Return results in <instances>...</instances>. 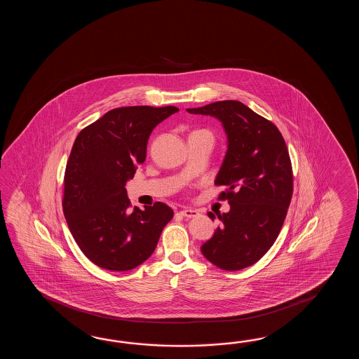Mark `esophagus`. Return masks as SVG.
I'll return each mask as SVG.
<instances>
[{
    "label": "esophagus",
    "instance_id": "1",
    "mask_svg": "<svg viewBox=\"0 0 359 359\" xmlns=\"http://www.w3.org/2000/svg\"><path fill=\"white\" fill-rule=\"evenodd\" d=\"M180 213H181V215H183V217H186V218H195V217H198V210H196V209H191V208H184Z\"/></svg>",
    "mask_w": 359,
    "mask_h": 359
}]
</instances>
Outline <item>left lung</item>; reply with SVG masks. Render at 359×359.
Returning <instances> with one entry per match:
<instances>
[{
  "mask_svg": "<svg viewBox=\"0 0 359 359\" xmlns=\"http://www.w3.org/2000/svg\"><path fill=\"white\" fill-rule=\"evenodd\" d=\"M190 114L217 118L227 135V151L215 184L227 186L219 198L229 213L201 246L214 266L238 271L252 266L278 236L292 196L290 156L281 132L240 101L224 100L187 109ZM214 221L215 215L208 213Z\"/></svg>",
  "mask_w": 359,
  "mask_h": 359,
  "instance_id": "8db88e82",
  "label": "left lung"
}]
</instances>
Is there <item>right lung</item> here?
<instances>
[{
  "label": "right lung",
  "mask_w": 359,
  "mask_h": 359,
  "mask_svg": "<svg viewBox=\"0 0 359 359\" xmlns=\"http://www.w3.org/2000/svg\"><path fill=\"white\" fill-rule=\"evenodd\" d=\"M177 111L118 107L76 136L65 169L62 210L79 249L96 266L122 272L142 264L173 218V210L159 201L130 210L126 183L145 161L154 128Z\"/></svg>",
  "instance_id": "right-lung-1"
}]
</instances>
